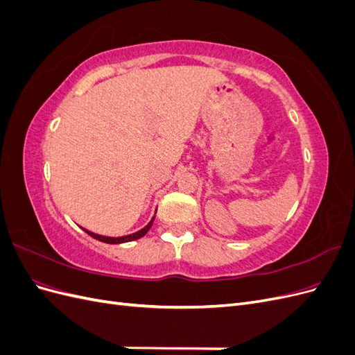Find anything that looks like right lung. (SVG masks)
<instances>
[{
	"mask_svg": "<svg viewBox=\"0 0 355 355\" xmlns=\"http://www.w3.org/2000/svg\"><path fill=\"white\" fill-rule=\"evenodd\" d=\"M154 218H155V216H153V219L149 220L146 227H144L142 230H139V231H136V232H133V234L123 235V237H106V235L94 234V232H92V231H89V230H85V228H83V231H85V232H87V234L90 235V237H93V239H96V240H99V241H102V243H108V244H121V243H128V241H133V240H137V239H142L144 235L149 231V228L153 227Z\"/></svg>",
	"mask_w": 355,
	"mask_h": 355,
	"instance_id": "add662e5",
	"label": "right lung"
}]
</instances>
